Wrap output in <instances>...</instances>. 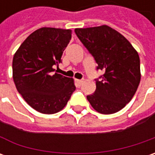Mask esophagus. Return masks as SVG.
<instances>
[{"label":"esophagus","mask_w":155,"mask_h":155,"mask_svg":"<svg viewBox=\"0 0 155 155\" xmlns=\"http://www.w3.org/2000/svg\"><path fill=\"white\" fill-rule=\"evenodd\" d=\"M76 83L78 84V85H81L82 84H83V82H84V80H81V79H76Z\"/></svg>","instance_id":"34e87169"}]
</instances>
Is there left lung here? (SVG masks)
Listing matches in <instances>:
<instances>
[{"mask_svg": "<svg viewBox=\"0 0 155 155\" xmlns=\"http://www.w3.org/2000/svg\"><path fill=\"white\" fill-rule=\"evenodd\" d=\"M75 33L88 49L97 69L104 71L96 81V91L87 99L96 111L110 115L131 101L140 81V58L130 42L107 25L76 28Z\"/></svg>", "mask_w": 155, "mask_h": 155, "instance_id": "8db88e82", "label": "left lung"}]
</instances>
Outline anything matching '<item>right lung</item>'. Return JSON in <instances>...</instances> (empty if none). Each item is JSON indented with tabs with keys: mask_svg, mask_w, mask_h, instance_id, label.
<instances>
[{
	"mask_svg": "<svg viewBox=\"0 0 155 155\" xmlns=\"http://www.w3.org/2000/svg\"><path fill=\"white\" fill-rule=\"evenodd\" d=\"M71 29L41 27L32 33L13 58V78L17 91L33 109L54 114L67 104L74 80L54 72L71 39Z\"/></svg>",
	"mask_w": 155,
	"mask_h": 155,
	"instance_id": "obj_1",
	"label": "right lung"
}]
</instances>
